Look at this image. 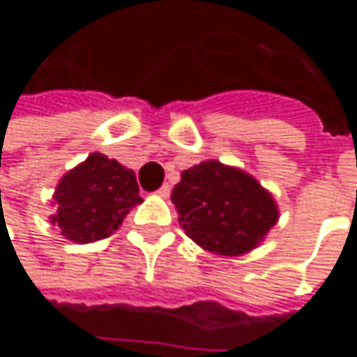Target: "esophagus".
Returning <instances> with one entry per match:
<instances>
[{"label": "esophagus", "mask_w": 357, "mask_h": 357, "mask_svg": "<svg viewBox=\"0 0 357 357\" xmlns=\"http://www.w3.org/2000/svg\"><path fill=\"white\" fill-rule=\"evenodd\" d=\"M157 194H159L161 198H167V196L172 194V185H169V183H165V185H161V188L157 190Z\"/></svg>", "instance_id": "34e87169"}]
</instances>
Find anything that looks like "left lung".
I'll list each match as a JSON object with an SVG mask.
<instances>
[{
    "instance_id": "8db88e82",
    "label": "left lung",
    "mask_w": 357,
    "mask_h": 357,
    "mask_svg": "<svg viewBox=\"0 0 357 357\" xmlns=\"http://www.w3.org/2000/svg\"><path fill=\"white\" fill-rule=\"evenodd\" d=\"M172 200L185 236L221 256L254 250L279 219L271 192L246 172L219 161L181 172Z\"/></svg>"
}]
</instances>
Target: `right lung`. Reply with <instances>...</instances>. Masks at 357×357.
I'll return each mask as SVG.
<instances>
[{
    "instance_id": "right-lung-1",
    "label": "right lung",
    "mask_w": 357,
    "mask_h": 357,
    "mask_svg": "<svg viewBox=\"0 0 357 357\" xmlns=\"http://www.w3.org/2000/svg\"><path fill=\"white\" fill-rule=\"evenodd\" d=\"M53 200L57 213L51 223L61 229L63 238L78 244L111 236L130 208L142 202L136 174L101 153L89 155L59 179Z\"/></svg>"
}]
</instances>
